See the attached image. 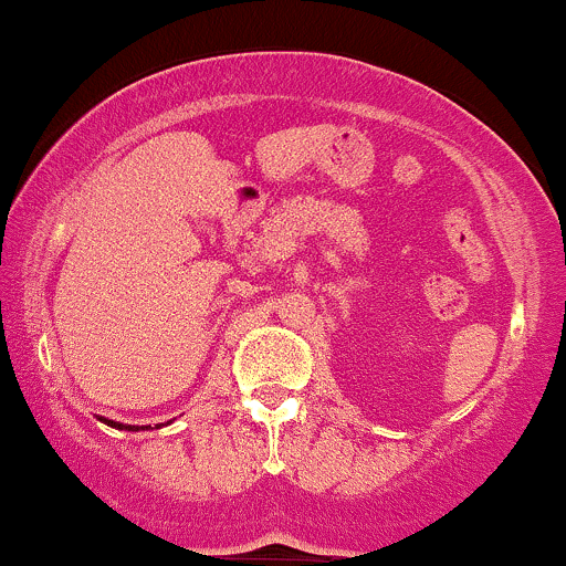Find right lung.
<instances>
[{"mask_svg": "<svg viewBox=\"0 0 566 566\" xmlns=\"http://www.w3.org/2000/svg\"><path fill=\"white\" fill-rule=\"evenodd\" d=\"M99 421H103V423H108V427H113V429H124V431H139V427H132V423H118V421H108V418H103V416H99ZM143 429H148V427H143Z\"/></svg>", "mask_w": 566, "mask_h": 566, "instance_id": "add662e5", "label": "right lung"}]
</instances>
